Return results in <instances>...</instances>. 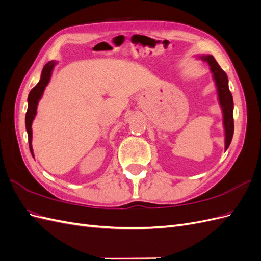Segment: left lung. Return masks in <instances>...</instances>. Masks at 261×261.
<instances>
[{
    "instance_id": "left-lung-1",
    "label": "left lung",
    "mask_w": 261,
    "mask_h": 261,
    "mask_svg": "<svg viewBox=\"0 0 261 261\" xmlns=\"http://www.w3.org/2000/svg\"><path fill=\"white\" fill-rule=\"evenodd\" d=\"M203 61H207L211 67V72L213 73V77L218 87L219 100L220 105L223 110V123L225 128V150L230 146L233 134H234V118H233V97L232 93L228 89L227 76L224 70L220 67V65L211 55L202 58Z\"/></svg>"
}]
</instances>
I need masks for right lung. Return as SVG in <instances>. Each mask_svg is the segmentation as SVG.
Instances as JSON below:
<instances>
[{
  "mask_svg": "<svg viewBox=\"0 0 261 261\" xmlns=\"http://www.w3.org/2000/svg\"><path fill=\"white\" fill-rule=\"evenodd\" d=\"M57 64L54 61H51L49 63H46L44 65L42 73H41V78L39 83L34 87L33 89L30 90L29 96H28V109L26 112V129L28 133V141H29V149L30 152L33 154V147H31V138H33V132H31V123H33V120L35 118V115L37 113V106L39 99L41 98L43 90L45 88V86L48 85L50 77H51V72L54 67V65Z\"/></svg>",
  "mask_w": 261,
  "mask_h": 261,
  "instance_id": "right-lung-1",
  "label": "right lung"
}]
</instances>
